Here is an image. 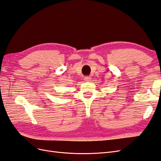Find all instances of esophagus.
Returning a JSON list of instances; mask_svg holds the SVG:
<instances>
[{"mask_svg": "<svg viewBox=\"0 0 161 161\" xmlns=\"http://www.w3.org/2000/svg\"><path fill=\"white\" fill-rule=\"evenodd\" d=\"M84 80H85V81H89L91 79V77H89V76H85V78H84Z\"/></svg>", "mask_w": 161, "mask_h": 161, "instance_id": "esophagus-1", "label": "esophagus"}]
</instances>
